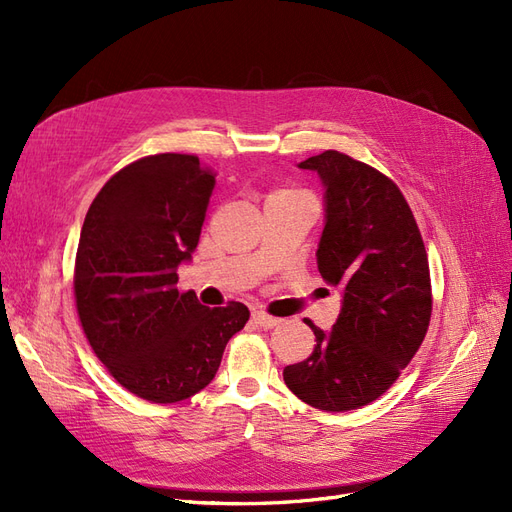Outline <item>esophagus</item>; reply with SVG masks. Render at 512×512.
I'll use <instances>...</instances> for the list:
<instances>
[{"label":"esophagus","mask_w":512,"mask_h":512,"mask_svg":"<svg viewBox=\"0 0 512 512\" xmlns=\"http://www.w3.org/2000/svg\"><path fill=\"white\" fill-rule=\"evenodd\" d=\"M252 318H254V322L258 324L260 329H273V327H277V324L282 322L280 318H275V316H271L267 312H254Z\"/></svg>","instance_id":"obj_1"}]
</instances>
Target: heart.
<instances>
[{
  "mask_svg": "<svg viewBox=\"0 0 512 512\" xmlns=\"http://www.w3.org/2000/svg\"><path fill=\"white\" fill-rule=\"evenodd\" d=\"M297 192H292V190H277V192H273L271 196H294Z\"/></svg>",
  "mask_w": 512,
  "mask_h": 512,
  "instance_id": "b5f03b06",
  "label": "heart"
}]
</instances>
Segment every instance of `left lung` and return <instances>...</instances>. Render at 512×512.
Wrapping results in <instances>:
<instances>
[{"instance_id": "obj_1", "label": "left lung", "mask_w": 512, "mask_h": 512, "mask_svg": "<svg viewBox=\"0 0 512 512\" xmlns=\"http://www.w3.org/2000/svg\"><path fill=\"white\" fill-rule=\"evenodd\" d=\"M299 168L316 170L327 188L318 271L344 288V303L331 331L305 320L314 352L284 367V382L312 408L356 410L391 389L427 335L425 243L397 183L374 166L329 149Z\"/></svg>"}]
</instances>
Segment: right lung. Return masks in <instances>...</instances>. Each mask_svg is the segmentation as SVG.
<instances>
[{"label": "right lung", "instance_id": "add662e5", "mask_svg": "<svg viewBox=\"0 0 512 512\" xmlns=\"http://www.w3.org/2000/svg\"><path fill=\"white\" fill-rule=\"evenodd\" d=\"M215 188L192 153L123 166L91 203L74 262V301L91 350L123 389L151 404L203 391L250 309L200 305L177 288Z\"/></svg>", "mask_w": 512, "mask_h": 512}]
</instances>
